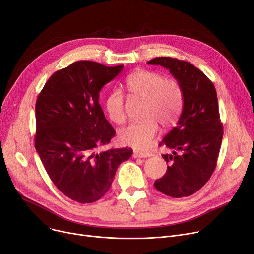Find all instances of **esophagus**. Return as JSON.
Returning a JSON list of instances; mask_svg holds the SVG:
<instances>
[{
    "mask_svg": "<svg viewBox=\"0 0 254 254\" xmlns=\"http://www.w3.org/2000/svg\"><path fill=\"white\" fill-rule=\"evenodd\" d=\"M134 158H147V157H151L152 154L149 153V152H144V151H138V150H135L134 151Z\"/></svg>",
    "mask_w": 254,
    "mask_h": 254,
    "instance_id": "1",
    "label": "esophagus"
}]
</instances>
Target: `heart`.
<instances>
[{
	"label": "heart",
	"mask_w": 254,
	"mask_h": 254,
	"mask_svg": "<svg viewBox=\"0 0 254 254\" xmlns=\"http://www.w3.org/2000/svg\"><path fill=\"white\" fill-rule=\"evenodd\" d=\"M125 86L133 98L143 100L139 123L130 124L119 130V139L126 145L146 149L156 137L159 124L170 127L178 120L183 107L182 85L173 78L152 70L137 69L125 80ZM107 113L113 123L121 125L127 120L124 93L114 90L106 100Z\"/></svg>",
	"instance_id": "heart-1"
}]
</instances>
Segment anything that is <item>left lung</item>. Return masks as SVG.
Returning a JSON list of instances; mask_svg holds the SVG:
<instances>
[{
	"label": "left lung",
	"instance_id": "1",
	"mask_svg": "<svg viewBox=\"0 0 254 254\" xmlns=\"http://www.w3.org/2000/svg\"><path fill=\"white\" fill-rule=\"evenodd\" d=\"M161 65L180 82L184 106L176 126L160 142L171 153L163 154L170 166L163 178L154 182L163 194L181 198L200 190L211 178L223 138L215 86L193 64L171 57H158L147 62Z\"/></svg>",
	"mask_w": 254,
	"mask_h": 254
}]
</instances>
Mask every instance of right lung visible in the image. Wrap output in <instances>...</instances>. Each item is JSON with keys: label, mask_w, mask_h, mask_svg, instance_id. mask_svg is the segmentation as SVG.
<instances>
[{"label": "right lung", "mask_w": 254, "mask_h": 254, "mask_svg": "<svg viewBox=\"0 0 254 254\" xmlns=\"http://www.w3.org/2000/svg\"><path fill=\"white\" fill-rule=\"evenodd\" d=\"M123 68L74 62L53 73L37 97L35 148L54 185L76 202L101 199L119 165L133 154L127 147L98 150L115 136L100 92Z\"/></svg>", "instance_id": "right-lung-1"}]
</instances>
